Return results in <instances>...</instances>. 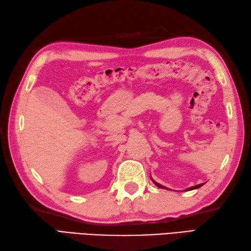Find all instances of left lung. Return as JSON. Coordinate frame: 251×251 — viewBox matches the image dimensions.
<instances>
[{
    "instance_id": "obj_1",
    "label": "left lung",
    "mask_w": 251,
    "mask_h": 251,
    "mask_svg": "<svg viewBox=\"0 0 251 251\" xmlns=\"http://www.w3.org/2000/svg\"><path fill=\"white\" fill-rule=\"evenodd\" d=\"M151 181L152 182H154V184H155V185L156 186H158V187H159V188H165V190H169V188L168 187H166V186H163V185H161V184H159V183H157L156 181H154V180H152V178H151ZM203 185V184H198V185H196V186H192V187H188V188H186V190H185V192L186 191H192V190H196V188H199V187H201V186H202Z\"/></svg>"
}]
</instances>
